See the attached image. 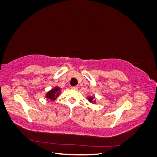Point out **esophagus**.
<instances>
[{
	"label": "esophagus",
	"mask_w": 157,
	"mask_h": 157,
	"mask_svg": "<svg viewBox=\"0 0 157 157\" xmlns=\"http://www.w3.org/2000/svg\"><path fill=\"white\" fill-rule=\"evenodd\" d=\"M71 89L73 90H77L78 87L77 86H71Z\"/></svg>",
	"instance_id": "1"
}]
</instances>
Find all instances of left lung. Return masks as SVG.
<instances>
[{
    "label": "left lung",
    "instance_id": "1",
    "mask_svg": "<svg viewBox=\"0 0 157 157\" xmlns=\"http://www.w3.org/2000/svg\"><path fill=\"white\" fill-rule=\"evenodd\" d=\"M93 99H94V97H89V98H88V101H89L90 102H92Z\"/></svg>",
    "mask_w": 157,
    "mask_h": 157
}]
</instances>
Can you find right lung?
<instances>
[{"label": "right lung", "mask_w": 157, "mask_h": 157, "mask_svg": "<svg viewBox=\"0 0 157 157\" xmlns=\"http://www.w3.org/2000/svg\"><path fill=\"white\" fill-rule=\"evenodd\" d=\"M59 87H55L54 89H52L50 91H49L46 95V98L47 99H49L50 100L54 101L58 97L59 94Z\"/></svg>", "instance_id": "obj_1"}]
</instances>
